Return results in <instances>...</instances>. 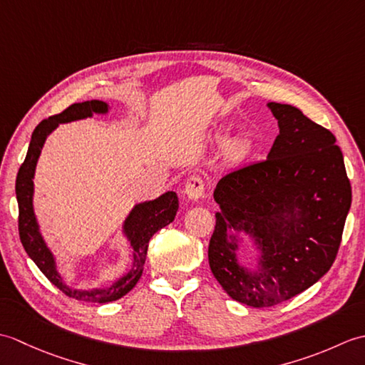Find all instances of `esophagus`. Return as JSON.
Here are the masks:
<instances>
[{
  "mask_svg": "<svg viewBox=\"0 0 365 365\" xmlns=\"http://www.w3.org/2000/svg\"><path fill=\"white\" fill-rule=\"evenodd\" d=\"M204 180L200 177L192 175L187 180L185 185V195H187L191 200H197L204 196Z\"/></svg>",
  "mask_w": 365,
  "mask_h": 365,
  "instance_id": "34e87169",
  "label": "esophagus"
}]
</instances>
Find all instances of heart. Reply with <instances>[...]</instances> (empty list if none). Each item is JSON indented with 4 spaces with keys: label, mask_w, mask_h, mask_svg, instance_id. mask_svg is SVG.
<instances>
[{
    "label": "heart",
    "mask_w": 365,
    "mask_h": 365,
    "mask_svg": "<svg viewBox=\"0 0 365 365\" xmlns=\"http://www.w3.org/2000/svg\"><path fill=\"white\" fill-rule=\"evenodd\" d=\"M247 149H250V139L245 138V136L235 138L234 141H232V144H230V153L235 155V157H240V155H243Z\"/></svg>",
    "instance_id": "heart-1"
}]
</instances>
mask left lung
Returning a JSON list of instances; mask_svg holds the SVG:
<instances>
[{"instance_id": "left-lung-1", "label": "left lung", "mask_w": 365, "mask_h": 365, "mask_svg": "<svg viewBox=\"0 0 365 365\" xmlns=\"http://www.w3.org/2000/svg\"><path fill=\"white\" fill-rule=\"evenodd\" d=\"M279 135L265 161L221 177L208 263L232 299L271 307L328 273L351 207L344 155L329 130L298 108L269 102ZM250 236L259 251L247 269L237 250Z\"/></svg>"}]
</instances>
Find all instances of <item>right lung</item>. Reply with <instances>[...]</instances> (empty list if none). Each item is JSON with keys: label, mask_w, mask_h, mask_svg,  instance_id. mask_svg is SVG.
Returning <instances> with one entry per match:
<instances>
[{"label": "right lung", "mask_w": 365, "mask_h": 365, "mask_svg": "<svg viewBox=\"0 0 365 365\" xmlns=\"http://www.w3.org/2000/svg\"><path fill=\"white\" fill-rule=\"evenodd\" d=\"M108 111H110L108 103L102 102V100H91V102L73 103L61 114L42 120L33 131L26 158L19 169L17 182H15V195H17L19 202V232L26 254L46 276V279L53 285H56L61 292L71 298L88 302H111L122 298L123 294H127L133 289L143 274L149 240L153 237L155 232L173 222L178 210V197L174 191H168L153 200L136 204L122 224V234L127 237L131 250H133V263H131V268L127 273L111 285L92 290L72 289L64 282L63 276L59 274L56 268V259H54L50 247L46 246L34 215L33 178L37 160L41 157L46 138L53 130L59 127V123L92 118V114H108Z\"/></svg>", "instance_id": "add662e5"}]
</instances>
